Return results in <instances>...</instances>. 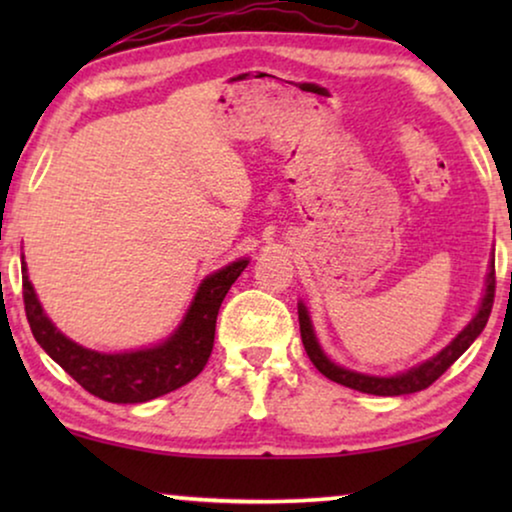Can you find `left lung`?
I'll list each match as a JSON object with an SVG mask.
<instances>
[{
    "mask_svg": "<svg viewBox=\"0 0 512 512\" xmlns=\"http://www.w3.org/2000/svg\"><path fill=\"white\" fill-rule=\"evenodd\" d=\"M494 291H496V275H494V265H492V272H489V277H487L485 298H482L480 310L471 319V324H468L464 331H461L457 338H454L450 345L443 349V352L433 356L431 361H426V363H422V366L410 368L408 373H401V375H394V377L361 375V373H354V370L335 366V363L328 359L324 352H321L319 342H317V338H314L310 317H307V310H305L303 303L298 305L300 338H303L305 352H307V356H310V361L314 363V368H317L321 375H326L328 380H333V382H338V384H345V387H349V389L363 391V394H375V396L415 394V391H422L426 387H431V384L436 382L438 377L443 375L445 370L450 368L452 363L457 361L459 356L466 352L468 347L473 345V340L482 333V328L487 326L489 314H492Z\"/></svg>",
    "mask_w": 512,
    "mask_h": 512,
    "instance_id": "left-lung-1",
    "label": "left lung"
}]
</instances>
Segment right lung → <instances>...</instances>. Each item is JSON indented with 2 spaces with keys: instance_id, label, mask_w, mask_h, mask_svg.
<instances>
[{
  "instance_id": "right-lung-1",
  "label": "right lung",
  "mask_w": 512,
  "mask_h": 512,
  "mask_svg": "<svg viewBox=\"0 0 512 512\" xmlns=\"http://www.w3.org/2000/svg\"><path fill=\"white\" fill-rule=\"evenodd\" d=\"M249 261H235L200 284L184 324L163 345L125 354H100L76 345L41 310L23 263V303L34 340L88 394L109 403H146L184 387L202 373L214 347L219 307Z\"/></svg>"
}]
</instances>
